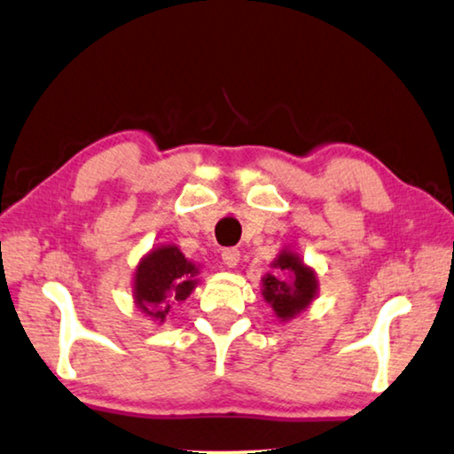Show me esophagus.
I'll return each mask as SVG.
<instances>
[{
  "mask_svg": "<svg viewBox=\"0 0 454 454\" xmlns=\"http://www.w3.org/2000/svg\"><path fill=\"white\" fill-rule=\"evenodd\" d=\"M222 261H224L226 267H236L240 262V250L239 248H224L222 250Z\"/></svg>",
  "mask_w": 454,
  "mask_h": 454,
  "instance_id": "34e87169",
  "label": "esophagus"
}]
</instances>
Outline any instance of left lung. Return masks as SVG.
Instances as JSON below:
<instances>
[{
  "mask_svg": "<svg viewBox=\"0 0 454 454\" xmlns=\"http://www.w3.org/2000/svg\"><path fill=\"white\" fill-rule=\"evenodd\" d=\"M273 267L287 273V277H275L267 273L262 277V297L273 308L281 322H287L301 314L317 294V277L314 269L303 265L300 256L281 250L273 261Z\"/></svg>",
  "mask_w": 454,
  "mask_h": 454,
  "instance_id": "1",
  "label": "left lung"
}]
</instances>
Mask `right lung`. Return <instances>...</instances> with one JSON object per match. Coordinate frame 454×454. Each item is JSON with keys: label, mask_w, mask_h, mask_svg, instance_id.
I'll return each instance as SVG.
<instances>
[{"label": "right lung", "mask_w": 454, "mask_h": 454, "mask_svg": "<svg viewBox=\"0 0 454 454\" xmlns=\"http://www.w3.org/2000/svg\"><path fill=\"white\" fill-rule=\"evenodd\" d=\"M200 269L175 245L153 248L134 273V303L154 320L165 322L171 306L184 301L198 286Z\"/></svg>", "instance_id": "obj_1"}]
</instances>
